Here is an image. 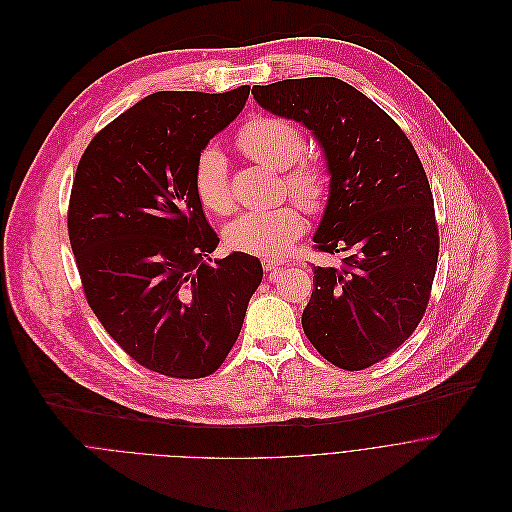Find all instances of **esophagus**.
<instances>
[{"label": "esophagus", "mask_w": 512, "mask_h": 512, "mask_svg": "<svg viewBox=\"0 0 512 512\" xmlns=\"http://www.w3.org/2000/svg\"><path fill=\"white\" fill-rule=\"evenodd\" d=\"M262 268L266 274H276L282 268V260L278 258H262Z\"/></svg>", "instance_id": "1"}]
</instances>
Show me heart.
<instances>
[{
	"mask_svg": "<svg viewBox=\"0 0 512 512\" xmlns=\"http://www.w3.org/2000/svg\"><path fill=\"white\" fill-rule=\"evenodd\" d=\"M238 149L254 161L282 169L284 187L309 212H323L331 197L329 169L304 153L302 133L288 121L270 115H256L240 125L236 133ZM193 191L199 203L214 214H230L234 195L226 155L216 147H203L193 163ZM304 218L296 203H282L270 210H250L226 228V242L232 250L278 256L302 234Z\"/></svg>",
	"mask_w": 512,
	"mask_h": 512,
	"instance_id": "b5f03b06",
	"label": "heart"
}]
</instances>
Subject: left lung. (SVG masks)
<instances>
[{
  "label": "left lung",
  "mask_w": 512,
  "mask_h": 512,
  "mask_svg": "<svg viewBox=\"0 0 512 512\" xmlns=\"http://www.w3.org/2000/svg\"><path fill=\"white\" fill-rule=\"evenodd\" d=\"M252 94L325 149L331 197L313 240L343 258L313 266L302 329L329 363L367 369L410 339L430 302L440 234L424 165L401 127L339 78L280 80Z\"/></svg>",
  "instance_id": "8db88e82"
}]
</instances>
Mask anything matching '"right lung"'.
Instances as JSON below:
<instances>
[{
  "label": "right lung",
  "instance_id": "1",
  "mask_svg": "<svg viewBox=\"0 0 512 512\" xmlns=\"http://www.w3.org/2000/svg\"><path fill=\"white\" fill-rule=\"evenodd\" d=\"M250 86L161 90L100 129L72 181L68 236L92 313L139 365L199 379L232 351L262 264L210 258L220 238L193 191V163Z\"/></svg>",
  "mask_w": 512,
  "mask_h": 512
}]
</instances>
